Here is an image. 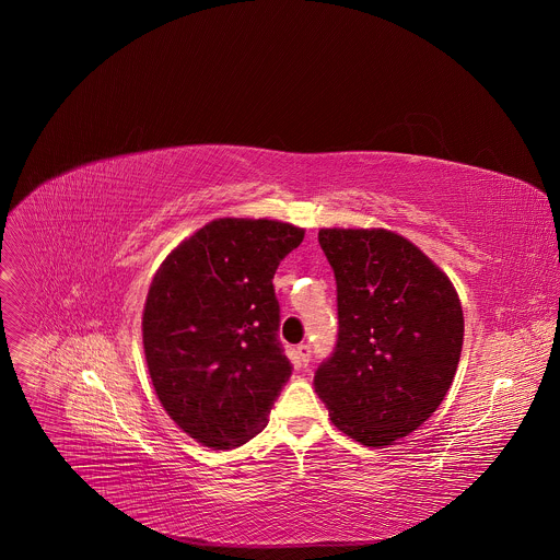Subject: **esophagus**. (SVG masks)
Masks as SVG:
<instances>
[{"instance_id":"obj_1","label":"esophagus","mask_w":560,"mask_h":560,"mask_svg":"<svg viewBox=\"0 0 560 560\" xmlns=\"http://www.w3.org/2000/svg\"><path fill=\"white\" fill-rule=\"evenodd\" d=\"M310 357H312V350H310L307 343L296 346V350H294V363H296L299 368H305V365L310 363Z\"/></svg>"}]
</instances>
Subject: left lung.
Returning a JSON list of instances; mask_svg holds the SVG:
<instances>
[{
    "label": "left lung",
    "instance_id": "left-lung-1",
    "mask_svg": "<svg viewBox=\"0 0 560 560\" xmlns=\"http://www.w3.org/2000/svg\"><path fill=\"white\" fill-rule=\"evenodd\" d=\"M337 279L339 335L314 392L350 439L383 447L441 406L463 348V307L447 275L406 236L318 230Z\"/></svg>",
    "mask_w": 560,
    "mask_h": 560
}]
</instances>
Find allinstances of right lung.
<instances>
[{
    "label": "right lung",
    "mask_w": 560,
    "mask_h": 560,
    "mask_svg": "<svg viewBox=\"0 0 560 560\" xmlns=\"http://www.w3.org/2000/svg\"><path fill=\"white\" fill-rule=\"evenodd\" d=\"M303 234L272 219H217L152 277L141 322L148 372L168 417L206 447L259 434L292 374L272 279Z\"/></svg>",
    "instance_id": "add662e5"
}]
</instances>
